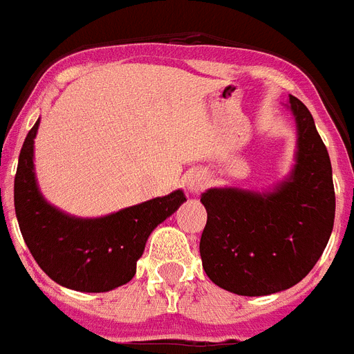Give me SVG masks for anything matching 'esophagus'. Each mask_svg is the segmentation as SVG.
<instances>
[{
    "label": "esophagus",
    "mask_w": 354,
    "mask_h": 354,
    "mask_svg": "<svg viewBox=\"0 0 354 354\" xmlns=\"http://www.w3.org/2000/svg\"><path fill=\"white\" fill-rule=\"evenodd\" d=\"M206 185H208V177L203 171H192L186 177V190L190 194H199L201 190H205Z\"/></svg>",
    "instance_id": "34e87169"
}]
</instances>
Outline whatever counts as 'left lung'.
Listing matches in <instances>:
<instances>
[{
  "mask_svg": "<svg viewBox=\"0 0 354 354\" xmlns=\"http://www.w3.org/2000/svg\"><path fill=\"white\" fill-rule=\"evenodd\" d=\"M294 166L268 190L236 186L201 195L208 219L199 252L206 276L239 296H268L299 283L327 247L335 225L333 168L315 118L290 95Z\"/></svg>",
  "mask_w": 354,
  "mask_h": 354,
  "instance_id": "8db88e82",
  "label": "left lung"
}]
</instances>
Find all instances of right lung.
I'll return each instance as SVG.
<instances>
[{"instance_id": "right-lung-1", "label": "right lung", "mask_w": 354, "mask_h": 354, "mask_svg": "<svg viewBox=\"0 0 354 354\" xmlns=\"http://www.w3.org/2000/svg\"><path fill=\"white\" fill-rule=\"evenodd\" d=\"M39 118L19 151L14 208L19 230L39 268L62 287L107 292L137 272L149 234L174 214L186 195L175 190L100 217H76L50 205L39 192L34 169V138Z\"/></svg>"}]
</instances>
